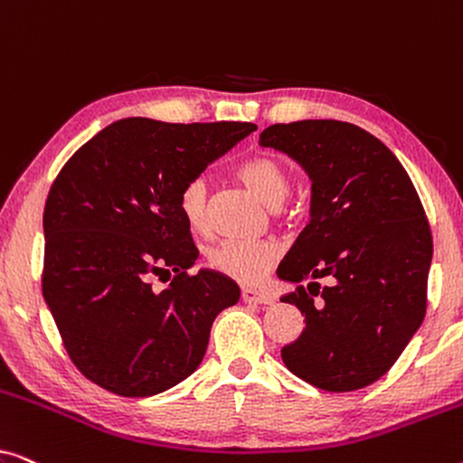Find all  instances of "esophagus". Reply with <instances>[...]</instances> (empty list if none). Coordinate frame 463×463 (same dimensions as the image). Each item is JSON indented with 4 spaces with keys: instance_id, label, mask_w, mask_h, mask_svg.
I'll return each mask as SVG.
<instances>
[{
    "instance_id": "esophagus-1",
    "label": "esophagus",
    "mask_w": 463,
    "mask_h": 463,
    "mask_svg": "<svg viewBox=\"0 0 463 463\" xmlns=\"http://www.w3.org/2000/svg\"><path fill=\"white\" fill-rule=\"evenodd\" d=\"M242 301L255 303V306H271V303H274V297L257 288H242Z\"/></svg>"
}]
</instances>
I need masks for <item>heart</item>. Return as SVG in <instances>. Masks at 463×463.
Segmentation results:
<instances>
[{
  "label": "heart",
  "mask_w": 463,
  "mask_h": 463,
  "mask_svg": "<svg viewBox=\"0 0 463 463\" xmlns=\"http://www.w3.org/2000/svg\"><path fill=\"white\" fill-rule=\"evenodd\" d=\"M238 179L269 208H280L290 192V176L282 162L271 156H252L240 164ZM179 213L187 227L195 233H204L208 227L206 213V181L192 179L179 192ZM278 257L276 249L268 242L230 240L214 246L208 255V265L217 274L232 278L240 284H257L268 274Z\"/></svg>",
  "instance_id": "1"
}]
</instances>
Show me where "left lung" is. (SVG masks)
Instances as JSON below:
<instances>
[{
	"label": "left lung",
	"mask_w": 463,
	"mask_h": 463,
	"mask_svg": "<svg viewBox=\"0 0 463 463\" xmlns=\"http://www.w3.org/2000/svg\"><path fill=\"white\" fill-rule=\"evenodd\" d=\"M259 145L293 157L312 181L309 223L278 265V278L297 284L280 301L306 316L282 363L320 390L364 388L392 369L426 316L432 233L420 195L398 157L354 124H274ZM320 277L329 280L322 291Z\"/></svg>",
	"instance_id": "left-lung-1"
}]
</instances>
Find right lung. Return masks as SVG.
Segmentation results:
<instances>
[{
  "mask_svg": "<svg viewBox=\"0 0 463 463\" xmlns=\"http://www.w3.org/2000/svg\"><path fill=\"white\" fill-rule=\"evenodd\" d=\"M252 130L126 118L61 168L43 208L42 290L69 358L100 388L143 398L181 383L204 358L214 318L238 303L232 278L187 274L198 249L176 200ZM173 270L166 289L150 288Z\"/></svg>",
  "mask_w": 463,
  "mask_h": 463,
  "instance_id": "1",
  "label": "right lung"
}]
</instances>
